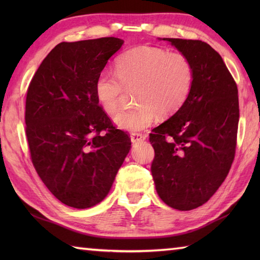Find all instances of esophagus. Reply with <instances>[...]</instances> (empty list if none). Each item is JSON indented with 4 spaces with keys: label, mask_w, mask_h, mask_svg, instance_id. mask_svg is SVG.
Wrapping results in <instances>:
<instances>
[{
    "label": "esophagus",
    "mask_w": 260,
    "mask_h": 260,
    "mask_svg": "<svg viewBox=\"0 0 260 260\" xmlns=\"http://www.w3.org/2000/svg\"><path fill=\"white\" fill-rule=\"evenodd\" d=\"M146 139L145 135H143L141 133H133L131 135V140L133 143H136V142H142L144 141Z\"/></svg>",
    "instance_id": "1"
}]
</instances>
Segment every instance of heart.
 I'll use <instances>...</instances> for the list:
<instances>
[{
  "mask_svg": "<svg viewBox=\"0 0 260 260\" xmlns=\"http://www.w3.org/2000/svg\"><path fill=\"white\" fill-rule=\"evenodd\" d=\"M193 69L183 54L159 48L139 47L126 51L115 62V74L102 71L95 91L107 114L120 106L123 89L135 88L133 107L116 115L115 124L128 132H140L156 118L168 117L183 106L190 95Z\"/></svg>",
  "mask_w": 260,
  "mask_h": 260,
  "instance_id": "1",
  "label": "heart"
}]
</instances>
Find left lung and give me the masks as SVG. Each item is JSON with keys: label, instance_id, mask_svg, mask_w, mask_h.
<instances>
[{"label": "left lung", "instance_id": "8db88e82", "mask_svg": "<svg viewBox=\"0 0 260 260\" xmlns=\"http://www.w3.org/2000/svg\"><path fill=\"white\" fill-rule=\"evenodd\" d=\"M163 40L189 60L193 82L183 106L150 134L155 152L151 172L162 201L187 211L206 203L229 173L238 133V88L208 43Z\"/></svg>", "mask_w": 260, "mask_h": 260}]
</instances>
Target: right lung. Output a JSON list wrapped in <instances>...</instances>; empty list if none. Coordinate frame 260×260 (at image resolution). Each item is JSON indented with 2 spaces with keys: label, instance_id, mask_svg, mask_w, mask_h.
<instances>
[{
  "label": "right lung",
  "instance_id": "obj_1",
  "mask_svg": "<svg viewBox=\"0 0 260 260\" xmlns=\"http://www.w3.org/2000/svg\"><path fill=\"white\" fill-rule=\"evenodd\" d=\"M124 41L61 42L43 59L26 91L25 134L33 167L66 206L104 200L131 148L96 96V79Z\"/></svg>",
  "mask_w": 260,
  "mask_h": 260
}]
</instances>
